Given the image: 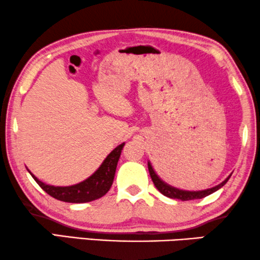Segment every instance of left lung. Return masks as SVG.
<instances>
[{
	"label": "left lung",
	"instance_id": "left-lung-1",
	"mask_svg": "<svg viewBox=\"0 0 260 260\" xmlns=\"http://www.w3.org/2000/svg\"><path fill=\"white\" fill-rule=\"evenodd\" d=\"M148 171H149V175H151V178H152L153 184H154V186L158 188V191L160 193H162L164 196L168 197V198L182 200V202H187V200H194V199H202V198H205V197L212 194L213 192L218 191L219 188H221L222 186H224L226 182L229 181L230 177H231V174H230L229 177L221 182V184L214 186V187H212V188L204 189V191H184V189L175 188V187H173V186L166 184L165 181H162L161 179L158 177V174L155 173V171L153 170V167L149 161H148Z\"/></svg>",
	"mask_w": 260,
	"mask_h": 260
}]
</instances>
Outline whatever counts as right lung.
<instances>
[{
    "instance_id": "right-lung-1",
    "label": "right lung",
    "mask_w": 260,
    "mask_h": 260,
    "mask_svg": "<svg viewBox=\"0 0 260 260\" xmlns=\"http://www.w3.org/2000/svg\"><path fill=\"white\" fill-rule=\"evenodd\" d=\"M123 146H125V142L113 149L107 155V158L104 160V162L101 164V166L88 179L76 185L64 186V187L63 186L47 185L45 182L40 181L30 172L29 173L31 174V177L38 182L40 187L53 198L64 203L74 204L93 202V200H96L105 196L111 188L113 180H114L116 165H118Z\"/></svg>"
}]
</instances>
